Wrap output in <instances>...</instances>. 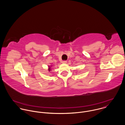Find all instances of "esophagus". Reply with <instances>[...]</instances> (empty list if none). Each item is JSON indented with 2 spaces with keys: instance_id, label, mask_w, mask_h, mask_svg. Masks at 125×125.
I'll return each instance as SVG.
<instances>
[{
  "instance_id": "esophagus-1",
  "label": "esophagus",
  "mask_w": 125,
  "mask_h": 125,
  "mask_svg": "<svg viewBox=\"0 0 125 125\" xmlns=\"http://www.w3.org/2000/svg\"><path fill=\"white\" fill-rule=\"evenodd\" d=\"M67 61L66 60H64L62 62V63H67Z\"/></svg>"
}]
</instances>
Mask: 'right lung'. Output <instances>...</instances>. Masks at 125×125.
I'll list each match as a JSON object with an SVG mask.
<instances>
[{
	"label": "right lung",
	"instance_id": "obj_1",
	"mask_svg": "<svg viewBox=\"0 0 125 125\" xmlns=\"http://www.w3.org/2000/svg\"><path fill=\"white\" fill-rule=\"evenodd\" d=\"M49 67V68L48 70H49V71H50L51 70V67Z\"/></svg>",
	"mask_w": 125,
	"mask_h": 125
}]
</instances>
